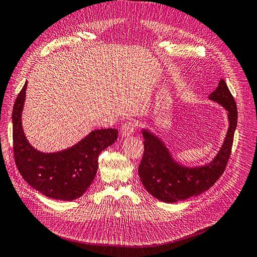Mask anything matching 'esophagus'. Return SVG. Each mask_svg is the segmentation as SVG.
Masks as SVG:
<instances>
[{
  "mask_svg": "<svg viewBox=\"0 0 257 257\" xmlns=\"http://www.w3.org/2000/svg\"><path fill=\"white\" fill-rule=\"evenodd\" d=\"M136 126H137V124L134 120H130V121H126L125 123H123L122 128H121L122 135L125 136V137L131 136L132 134L134 133Z\"/></svg>",
  "mask_w": 257,
  "mask_h": 257,
  "instance_id": "obj_1",
  "label": "esophagus"
}]
</instances>
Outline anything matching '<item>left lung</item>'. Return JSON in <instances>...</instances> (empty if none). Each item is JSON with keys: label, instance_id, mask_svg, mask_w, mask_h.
I'll return each instance as SVG.
<instances>
[{"label": "left lung", "instance_id": "8db88e82", "mask_svg": "<svg viewBox=\"0 0 257 257\" xmlns=\"http://www.w3.org/2000/svg\"><path fill=\"white\" fill-rule=\"evenodd\" d=\"M228 112L229 127L221 150L208 165L189 168L174 161L166 146L150 132L143 131L144 155L138 167L141 180L151 195L164 203H176L209 190L226 168L237 126V106L224 79L209 95Z\"/></svg>", "mask_w": 257, "mask_h": 257}]
</instances>
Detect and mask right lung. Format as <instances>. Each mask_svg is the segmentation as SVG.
I'll list each match as a JSON object with an SVG mask.
<instances>
[{"label": "right lung", "instance_id": "1", "mask_svg": "<svg viewBox=\"0 0 257 257\" xmlns=\"http://www.w3.org/2000/svg\"><path fill=\"white\" fill-rule=\"evenodd\" d=\"M27 82L13 108L14 159L22 178L45 196L60 200L80 197L95 179L98 155L118 138L115 128L95 130L67 150L43 153L29 144L23 133L21 112Z\"/></svg>", "mask_w": 257, "mask_h": 257}]
</instances>
